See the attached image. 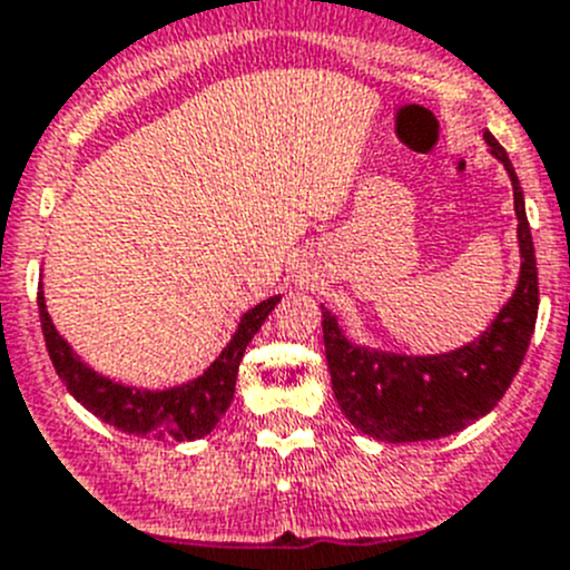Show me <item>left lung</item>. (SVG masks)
<instances>
[{
    "instance_id": "1",
    "label": "left lung",
    "mask_w": 570,
    "mask_h": 570,
    "mask_svg": "<svg viewBox=\"0 0 570 570\" xmlns=\"http://www.w3.org/2000/svg\"><path fill=\"white\" fill-rule=\"evenodd\" d=\"M490 154L507 167L518 215V288L490 327L470 344L439 355H397L352 344L338 318L322 307L324 352L338 409L357 431L381 442H425L473 425L490 414L518 375L538 322V259L523 189L507 150L484 131Z\"/></svg>"
}]
</instances>
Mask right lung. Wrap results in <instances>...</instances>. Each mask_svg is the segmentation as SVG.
I'll return each mask as SVG.
<instances>
[{"mask_svg":"<svg viewBox=\"0 0 570 570\" xmlns=\"http://www.w3.org/2000/svg\"><path fill=\"white\" fill-rule=\"evenodd\" d=\"M279 299L282 296H271L243 313L232 341L204 370V375L173 389L128 386V383H119L91 370L52 324L41 285H38V316H41L47 352H50L58 377L86 411L100 416L117 431L134 433V436L176 439V442L189 439L193 442V439L207 436L232 405L243 352Z\"/></svg>","mask_w":570,"mask_h":570,"instance_id":"add662e5","label":"right lung"}]
</instances>
